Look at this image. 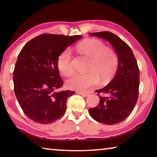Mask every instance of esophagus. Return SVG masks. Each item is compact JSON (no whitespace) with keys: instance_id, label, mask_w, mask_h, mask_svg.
<instances>
[{"instance_id":"34e87169","label":"esophagus","mask_w":157,"mask_h":157,"mask_svg":"<svg viewBox=\"0 0 157 157\" xmlns=\"http://www.w3.org/2000/svg\"><path fill=\"white\" fill-rule=\"evenodd\" d=\"M78 94H79V95H83V96L86 97V96H88V95H89V92H84V91H78Z\"/></svg>"}]
</instances>
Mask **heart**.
<instances>
[{
	"label": "heart",
	"instance_id": "obj_1",
	"mask_svg": "<svg viewBox=\"0 0 157 157\" xmlns=\"http://www.w3.org/2000/svg\"><path fill=\"white\" fill-rule=\"evenodd\" d=\"M77 48L82 55L90 58L88 67L89 73L77 74L66 82L68 88L75 91H85L95 86L100 82H107L116 72L118 59L116 53L100 40L88 39L81 42ZM72 52L66 49L61 53L57 59V67L60 73L66 77L74 73L72 63Z\"/></svg>",
	"mask_w": 157,
	"mask_h": 157
}]
</instances>
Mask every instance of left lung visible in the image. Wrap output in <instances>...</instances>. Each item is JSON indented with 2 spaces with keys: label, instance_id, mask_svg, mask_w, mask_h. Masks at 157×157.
<instances>
[{
  "label": "left lung",
  "instance_id": "8db88e82",
  "mask_svg": "<svg viewBox=\"0 0 157 157\" xmlns=\"http://www.w3.org/2000/svg\"><path fill=\"white\" fill-rule=\"evenodd\" d=\"M109 43L118 56V66L113 79L104 88L96 90L100 103L89 112L95 121L105 124L121 123L128 117L136 105L139 88V69L132 49L110 32L90 33Z\"/></svg>",
  "mask_w": 157,
  "mask_h": 157
}]
</instances>
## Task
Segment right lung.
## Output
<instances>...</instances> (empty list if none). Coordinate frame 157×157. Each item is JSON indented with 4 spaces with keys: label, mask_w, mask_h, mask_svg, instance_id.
Returning <instances> with one entry per match:
<instances>
[{
    "label": "right lung",
    "mask_w": 157,
    "mask_h": 157,
    "mask_svg": "<svg viewBox=\"0 0 157 157\" xmlns=\"http://www.w3.org/2000/svg\"><path fill=\"white\" fill-rule=\"evenodd\" d=\"M82 36L44 34L21 50L14 71V93L23 112L32 121L50 124L64 114L68 98L75 92L57 91L63 86L57 59Z\"/></svg>",
    "instance_id": "1"
}]
</instances>
